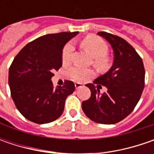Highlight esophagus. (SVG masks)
Returning <instances> with one entry per match:
<instances>
[{
	"instance_id": "34e87169",
	"label": "esophagus",
	"mask_w": 154,
	"mask_h": 154,
	"mask_svg": "<svg viewBox=\"0 0 154 154\" xmlns=\"http://www.w3.org/2000/svg\"><path fill=\"white\" fill-rule=\"evenodd\" d=\"M74 86H75L76 89H79V88H81L83 86H82V84H80V83H75V84H74Z\"/></svg>"
}]
</instances>
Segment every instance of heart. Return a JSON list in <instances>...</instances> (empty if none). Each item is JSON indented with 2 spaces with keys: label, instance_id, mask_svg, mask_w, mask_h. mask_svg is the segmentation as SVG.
Listing matches in <instances>:
<instances>
[{
  "label": "heart",
  "instance_id": "heart-1",
  "mask_svg": "<svg viewBox=\"0 0 154 154\" xmlns=\"http://www.w3.org/2000/svg\"><path fill=\"white\" fill-rule=\"evenodd\" d=\"M80 45L92 58H94L93 64L95 66L98 68H104L107 66L109 62L108 57L106 56L108 52V45L103 39L97 36L89 35L81 40ZM73 51L74 46L70 43L67 44L63 47L62 52V60L63 63L69 62ZM69 74L74 80L77 81H83L91 77L93 73L90 69L75 67L70 70Z\"/></svg>",
  "mask_w": 154,
  "mask_h": 154
}]
</instances>
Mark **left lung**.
Listing matches in <instances>:
<instances>
[{"instance_id":"obj_1","label":"left lung","mask_w":154,"mask_h":154,"mask_svg":"<svg viewBox=\"0 0 154 154\" xmlns=\"http://www.w3.org/2000/svg\"><path fill=\"white\" fill-rule=\"evenodd\" d=\"M98 35L111 45L114 61L107 73L93 84H86L91 97L82 102V109L92 121L114 124L127 117L139 102L145 85V68L140 56L126 40L105 32ZM102 85L107 91L100 94Z\"/></svg>"}]
</instances>
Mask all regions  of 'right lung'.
Returning <instances> with one entry per match:
<instances>
[{
  "mask_svg": "<svg viewBox=\"0 0 154 154\" xmlns=\"http://www.w3.org/2000/svg\"><path fill=\"white\" fill-rule=\"evenodd\" d=\"M78 32L47 34L27 44L12 62L8 73L11 96L16 108L29 121L44 124L63 112L65 100L74 92L73 81L54 87L53 71L62 67L64 45Z\"/></svg>",
  "mask_w": 154,
  "mask_h": 154,
  "instance_id": "right-lung-1",
  "label": "right lung"
}]
</instances>
